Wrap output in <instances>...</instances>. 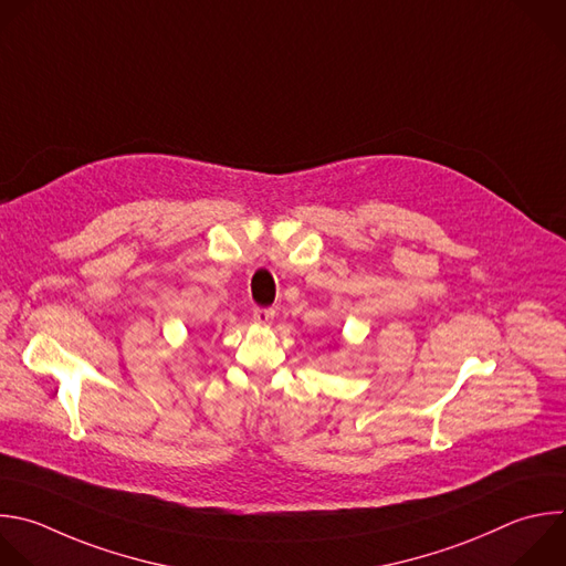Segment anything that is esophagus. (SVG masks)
Wrapping results in <instances>:
<instances>
[{
  "label": "esophagus",
  "instance_id": "1",
  "mask_svg": "<svg viewBox=\"0 0 566 566\" xmlns=\"http://www.w3.org/2000/svg\"><path fill=\"white\" fill-rule=\"evenodd\" d=\"M273 317H275V311H273V308H253V319H255L258 324H262V326L271 324Z\"/></svg>",
  "mask_w": 566,
  "mask_h": 566
}]
</instances>
